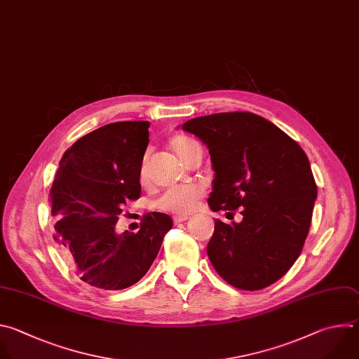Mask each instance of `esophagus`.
I'll return each mask as SVG.
<instances>
[{
	"mask_svg": "<svg viewBox=\"0 0 359 359\" xmlns=\"http://www.w3.org/2000/svg\"><path fill=\"white\" fill-rule=\"evenodd\" d=\"M187 219H189L188 215H175V217H174V222H175V224L184 222V221H187Z\"/></svg>",
	"mask_w": 359,
	"mask_h": 359,
	"instance_id": "34e87169",
	"label": "esophagus"
}]
</instances>
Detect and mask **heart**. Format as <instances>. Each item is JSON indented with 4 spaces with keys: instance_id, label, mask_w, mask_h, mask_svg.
<instances>
[{
    "instance_id": "obj_1",
    "label": "heart",
    "mask_w": 359,
    "mask_h": 359,
    "mask_svg": "<svg viewBox=\"0 0 359 359\" xmlns=\"http://www.w3.org/2000/svg\"><path fill=\"white\" fill-rule=\"evenodd\" d=\"M170 144H171V149L174 150V153L184 163L195 149H199L198 142L187 135L172 137ZM140 177L142 181L147 178L146 160L142 161V164L140 167ZM202 194H203L202 189L196 185L172 187L168 191H165V194L158 199V208L168 210V212H174V213H188L196 206Z\"/></svg>"
}]
</instances>
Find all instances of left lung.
<instances>
[{
  "label": "left lung",
  "mask_w": 359,
  "mask_h": 359,
  "mask_svg": "<svg viewBox=\"0 0 359 359\" xmlns=\"http://www.w3.org/2000/svg\"><path fill=\"white\" fill-rule=\"evenodd\" d=\"M182 130L206 144L215 177L213 212L241 208L243 219L215 221L208 243L218 274L241 290H260L290 270L309 235L317 185L297 142L269 120L217 113L188 120Z\"/></svg>",
  "instance_id": "left-lung-1"
}]
</instances>
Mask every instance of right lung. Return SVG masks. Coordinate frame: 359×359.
Wrapping results in <instances>:
<instances>
[{
	"instance_id": "add662e5",
	"label": "right lung",
	"mask_w": 359,
	"mask_h": 359,
	"mask_svg": "<svg viewBox=\"0 0 359 359\" xmlns=\"http://www.w3.org/2000/svg\"><path fill=\"white\" fill-rule=\"evenodd\" d=\"M149 127V121L106 124L79 138L59 161L49 194L53 239L81 280L97 289L137 283L172 228L168 215L151 212L138 232H116L123 205L141 194Z\"/></svg>"
}]
</instances>
